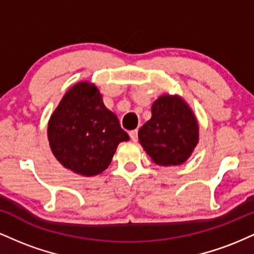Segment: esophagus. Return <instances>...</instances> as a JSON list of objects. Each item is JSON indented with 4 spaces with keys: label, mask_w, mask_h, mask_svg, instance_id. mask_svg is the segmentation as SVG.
<instances>
[{
    "label": "esophagus",
    "mask_w": 254,
    "mask_h": 254,
    "mask_svg": "<svg viewBox=\"0 0 254 254\" xmlns=\"http://www.w3.org/2000/svg\"><path fill=\"white\" fill-rule=\"evenodd\" d=\"M129 136H130V138L132 139L133 142H136L137 138H138V131H137V130H131L130 132H129Z\"/></svg>",
    "instance_id": "esophagus-1"
}]
</instances>
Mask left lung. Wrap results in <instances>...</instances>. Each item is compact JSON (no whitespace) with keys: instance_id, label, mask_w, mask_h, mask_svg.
<instances>
[{"instance_id":"obj_1","label":"left lung","mask_w":254,"mask_h":254,"mask_svg":"<svg viewBox=\"0 0 254 254\" xmlns=\"http://www.w3.org/2000/svg\"><path fill=\"white\" fill-rule=\"evenodd\" d=\"M138 138L155 164L180 165L198 143V123L184 100L162 95L151 106V118L139 129Z\"/></svg>"}]
</instances>
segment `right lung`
Here are the masks:
<instances>
[{"label":"right lung","mask_w":254,"mask_h":254,"mask_svg":"<svg viewBox=\"0 0 254 254\" xmlns=\"http://www.w3.org/2000/svg\"><path fill=\"white\" fill-rule=\"evenodd\" d=\"M48 136L58 161L87 177L106 170L117 145L129 141L117 116L105 107L97 87L88 82L65 93L49 122Z\"/></svg>","instance_id":"add662e5"}]
</instances>
